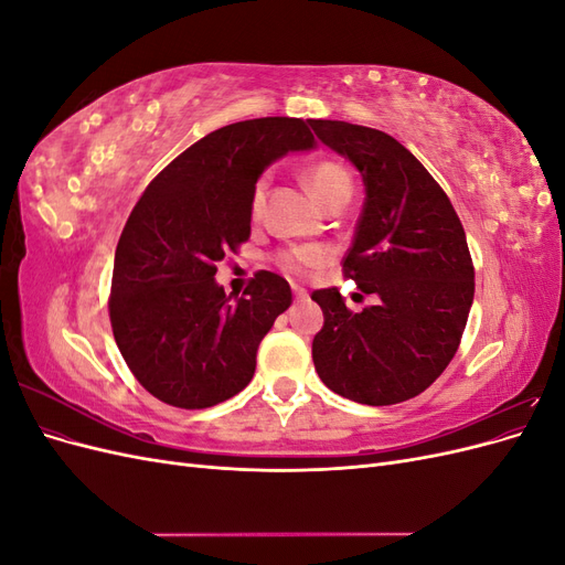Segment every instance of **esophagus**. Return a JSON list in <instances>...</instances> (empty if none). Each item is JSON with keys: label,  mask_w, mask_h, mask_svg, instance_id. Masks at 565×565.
<instances>
[{"label": "esophagus", "mask_w": 565, "mask_h": 565, "mask_svg": "<svg viewBox=\"0 0 565 565\" xmlns=\"http://www.w3.org/2000/svg\"><path fill=\"white\" fill-rule=\"evenodd\" d=\"M292 292H295V299H297V301H306V299H309V292H306V289L299 287V285L292 287Z\"/></svg>", "instance_id": "34e87169"}]
</instances>
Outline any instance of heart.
Here are the masks:
<instances>
[{
	"label": "heart",
	"instance_id": "heart-1",
	"mask_svg": "<svg viewBox=\"0 0 565 565\" xmlns=\"http://www.w3.org/2000/svg\"><path fill=\"white\" fill-rule=\"evenodd\" d=\"M306 185L313 193V198L322 204H330L334 200H349L351 198V179L347 174L344 167H339L337 162H318L313 164L309 172H306ZM266 202V179H262L254 188L252 195V216H259ZM328 254H324L322 247L316 245H301V247H289L278 252L276 264L289 273V276H301L303 270L320 266Z\"/></svg>",
	"mask_w": 565,
	"mask_h": 565
}]
</instances>
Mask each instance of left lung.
<instances>
[{
    "label": "left lung",
    "instance_id": "1",
    "mask_svg": "<svg viewBox=\"0 0 565 565\" xmlns=\"http://www.w3.org/2000/svg\"><path fill=\"white\" fill-rule=\"evenodd\" d=\"M318 139L363 179L365 202L344 273L377 303L347 309L337 287L316 289L322 384L363 405L419 396L448 367L473 303V264L448 195L393 136L339 119H309Z\"/></svg>",
    "mask_w": 565,
    "mask_h": 565
}]
</instances>
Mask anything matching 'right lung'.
Masks as SVG:
<instances>
[{
    "instance_id": "1",
    "label": "right lung",
    "mask_w": 565,
    "mask_h": 565,
    "mask_svg": "<svg viewBox=\"0 0 565 565\" xmlns=\"http://www.w3.org/2000/svg\"><path fill=\"white\" fill-rule=\"evenodd\" d=\"M311 148L303 119H245L183 150L136 202L115 249L108 309L125 363L162 403L212 407L252 382L259 341L292 289L259 270L245 297L226 295L216 262L249 237L264 169Z\"/></svg>"
}]
</instances>
